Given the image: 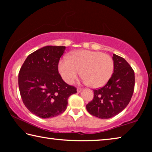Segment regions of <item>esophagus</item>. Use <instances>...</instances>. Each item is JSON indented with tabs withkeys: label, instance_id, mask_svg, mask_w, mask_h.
<instances>
[{
	"label": "esophagus",
	"instance_id": "obj_1",
	"mask_svg": "<svg viewBox=\"0 0 152 152\" xmlns=\"http://www.w3.org/2000/svg\"><path fill=\"white\" fill-rule=\"evenodd\" d=\"M82 90L81 88H77V92H78V93H80V92H82Z\"/></svg>",
	"mask_w": 152,
	"mask_h": 152
}]
</instances>
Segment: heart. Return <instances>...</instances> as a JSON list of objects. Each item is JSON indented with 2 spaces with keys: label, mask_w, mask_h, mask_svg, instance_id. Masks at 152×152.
Segmentation results:
<instances>
[{
  "label": "heart",
  "mask_w": 152,
  "mask_h": 152,
  "mask_svg": "<svg viewBox=\"0 0 152 152\" xmlns=\"http://www.w3.org/2000/svg\"><path fill=\"white\" fill-rule=\"evenodd\" d=\"M114 63L110 56L100 51L78 50L72 52L68 59H61L58 71L61 78L70 84L80 73L84 83L92 88L104 86L111 77Z\"/></svg>",
  "instance_id": "heart-1"
}]
</instances>
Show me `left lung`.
<instances>
[{"label": "left lung", "instance_id": "8db88e82", "mask_svg": "<svg viewBox=\"0 0 152 152\" xmlns=\"http://www.w3.org/2000/svg\"><path fill=\"white\" fill-rule=\"evenodd\" d=\"M114 70L106 85L94 91V98L86 104L90 114L109 119L125 109L134 91V71L124 58L113 53Z\"/></svg>", "mask_w": 152, "mask_h": 152}]
</instances>
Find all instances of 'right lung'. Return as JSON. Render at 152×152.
<instances>
[{
  "instance_id": "add662e5",
  "label": "right lung",
  "mask_w": 152,
  "mask_h": 152,
  "mask_svg": "<svg viewBox=\"0 0 152 152\" xmlns=\"http://www.w3.org/2000/svg\"><path fill=\"white\" fill-rule=\"evenodd\" d=\"M65 46H45L27 56L20 69V96L29 111L40 118L56 117L65 111L75 87L64 82L58 72Z\"/></svg>"
}]
</instances>
